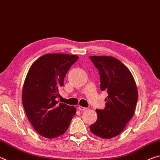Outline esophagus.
<instances>
[{"mask_svg":"<svg viewBox=\"0 0 160 160\" xmlns=\"http://www.w3.org/2000/svg\"><path fill=\"white\" fill-rule=\"evenodd\" d=\"M78 110L80 111V112H83V111H85V110L88 109L86 107H81V106L78 107Z\"/></svg>","mask_w":160,"mask_h":160,"instance_id":"34e87169","label":"esophagus"}]
</instances>
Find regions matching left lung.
Returning <instances> with one entry per match:
<instances>
[{"label": "left lung", "mask_w": 160, "mask_h": 160, "mask_svg": "<svg viewBox=\"0 0 160 160\" xmlns=\"http://www.w3.org/2000/svg\"><path fill=\"white\" fill-rule=\"evenodd\" d=\"M100 75V89L109 96L106 107L97 109V120L90 126L94 135L104 139L117 136L126 128L134 114L138 89L130 70L112 56H90Z\"/></svg>", "instance_id": "left-lung-1"}]
</instances>
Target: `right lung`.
Segmentation results:
<instances>
[{
  "label": "right lung",
  "instance_id": "right-lung-1",
  "mask_svg": "<svg viewBox=\"0 0 160 160\" xmlns=\"http://www.w3.org/2000/svg\"><path fill=\"white\" fill-rule=\"evenodd\" d=\"M78 56L48 53L35 61L27 74L22 101L29 122L35 131L47 138L63 135L76 113V108L58 103V88Z\"/></svg>",
  "mask_w": 160,
  "mask_h": 160
}]
</instances>
